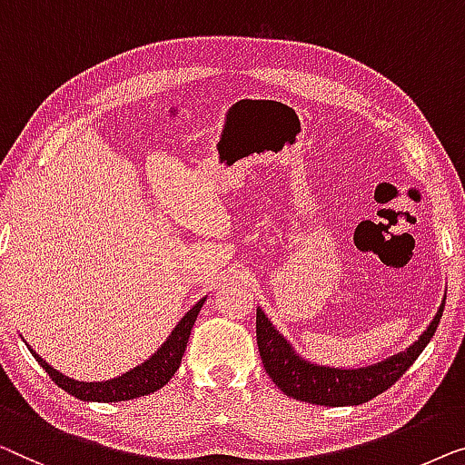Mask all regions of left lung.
<instances>
[{"mask_svg":"<svg viewBox=\"0 0 465 465\" xmlns=\"http://www.w3.org/2000/svg\"><path fill=\"white\" fill-rule=\"evenodd\" d=\"M444 299H447V292H444ZM444 299L428 329L413 345L385 358L383 362L362 366V369H335V366L305 361L280 335L265 312L257 307V345L261 361L272 381L295 401L320 404V407H351V404L369 402L391 388L430 343L442 318Z\"/></svg>","mask_w":465,"mask_h":465,"instance_id":"left-lung-1","label":"left lung"}]
</instances>
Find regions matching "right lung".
I'll use <instances>...</instances> for the list:
<instances>
[{
  "label": "right lung",
  "mask_w": 465,
  "mask_h": 465,
  "mask_svg": "<svg viewBox=\"0 0 465 465\" xmlns=\"http://www.w3.org/2000/svg\"><path fill=\"white\" fill-rule=\"evenodd\" d=\"M206 299H200L192 310H189L185 316L181 318V322L174 326L173 332H170L168 339L162 343V348L152 354V358L145 362H141L139 366H134L133 371L124 372L120 377L109 379V381H77V379H71L63 372H58L56 369L44 361L37 351L27 345L31 354L37 361V364L45 369L52 381H54L58 388L67 391V394L75 396L77 401L84 402H120V401H133V398L139 396H147L152 391L164 388V385L173 379L176 369L181 366V358L185 354L187 341H189V332L193 329L195 318L204 305Z\"/></svg>",
  "instance_id": "right-lung-1"
}]
</instances>
